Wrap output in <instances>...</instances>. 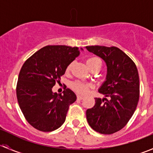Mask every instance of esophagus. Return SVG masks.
Instances as JSON below:
<instances>
[{"mask_svg": "<svg viewBox=\"0 0 153 153\" xmlns=\"http://www.w3.org/2000/svg\"><path fill=\"white\" fill-rule=\"evenodd\" d=\"M77 98H78V100H83L84 98L83 96H81V95H77Z\"/></svg>", "mask_w": 153, "mask_h": 153, "instance_id": "1", "label": "esophagus"}]
</instances>
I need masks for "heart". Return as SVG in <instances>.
Returning a JSON list of instances; mask_svg holds the SVG:
<instances>
[{"label":"heart","instance_id":"1","mask_svg":"<svg viewBox=\"0 0 153 153\" xmlns=\"http://www.w3.org/2000/svg\"><path fill=\"white\" fill-rule=\"evenodd\" d=\"M86 64H87L88 67L90 68L92 67H94V66H98L101 69V65H102V62H101V60L98 58H95V57H93V58H90L86 61ZM71 67H72V64H69V66L67 67V71L70 70ZM72 87L75 92H78L80 94H86L88 92H89V89L91 87H92V85L90 84H86V83L81 82V81H76L75 82L72 83Z\"/></svg>","mask_w":153,"mask_h":153}]
</instances>
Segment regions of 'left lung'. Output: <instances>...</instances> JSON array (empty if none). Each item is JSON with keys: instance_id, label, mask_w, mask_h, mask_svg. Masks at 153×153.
<instances>
[{"instance_id": "8db88e82", "label": "left lung", "mask_w": 153, "mask_h": 153, "mask_svg": "<svg viewBox=\"0 0 153 153\" xmlns=\"http://www.w3.org/2000/svg\"><path fill=\"white\" fill-rule=\"evenodd\" d=\"M86 48L102 58L107 67L106 81L98 90L105 98H95V106L86 110L88 124L99 133H115L126 126L136 109L140 93L138 69L132 60L118 47Z\"/></svg>"}]
</instances>
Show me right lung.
<instances>
[{"instance_id":"right-lung-1","label":"right lung","mask_w":153,"mask_h":153,"mask_svg":"<svg viewBox=\"0 0 153 153\" xmlns=\"http://www.w3.org/2000/svg\"><path fill=\"white\" fill-rule=\"evenodd\" d=\"M79 54L78 47L46 46L21 67L16 87L18 102L26 120L38 130L52 132L65 121L76 95L68 88L63 95L53 92L52 87Z\"/></svg>"}]
</instances>
